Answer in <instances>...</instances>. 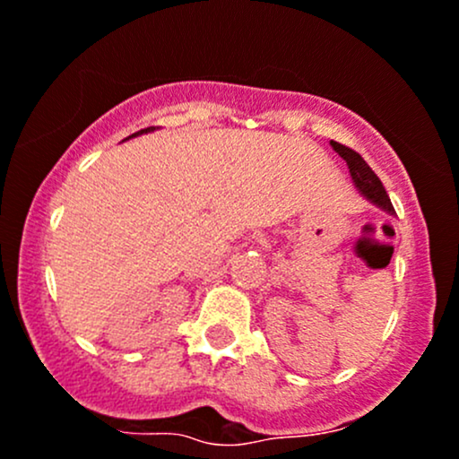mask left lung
I'll return each mask as SVG.
<instances>
[{"instance_id": "obj_1", "label": "left lung", "mask_w": 459, "mask_h": 459, "mask_svg": "<svg viewBox=\"0 0 459 459\" xmlns=\"http://www.w3.org/2000/svg\"><path fill=\"white\" fill-rule=\"evenodd\" d=\"M332 147H334V152L339 153V156L347 162V167H350V173H351V180H354V185L359 186V191L363 193L365 197H369L371 202H376L378 206L387 209L389 213H394L392 200H389V195H387V191H385L383 182H380L378 176L371 171L368 162L360 158V153H356L354 149L345 147V144H341L336 141H332Z\"/></svg>"}]
</instances>
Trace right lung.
Instances as JSON below:
<instances>
[{"instance_id": "add662e5", "label": "right lung", "mask_w": 459, "mask_h": 459, "mask_svg": "<svg viewBox=\"0 0 459 459\" xmlns=\"http://www.w3.org/2000/svg\"><path fill=\"white\" fill-rule=\"evenodd\" d=\"M152 129H153V127H147V129H141V132H136V134H132V136H138V134H144V132H152ZM132 136H129V138H132Z\"/></svg>"}]
</instances>
